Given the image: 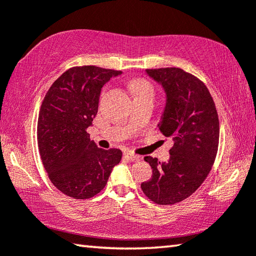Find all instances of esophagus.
I'll use <instances>...</instances> for the list:
<instances>
[{
  "mask_svg": "<svg viewBox=\"0 0 256 256\" xmlns=\"http://www.w3.org/2000/svg\"><path fill=\"white\" fill-rule=\"evenodd\" d=\"M124 157L128 160H131V162H133V160H138L140 158L138 154H134L133 152H131V151H126V152H124Z\"/></svg>",
  "mask_w": 256,
  "mask_h": 256,
  "instance_id": "obj_1",
  "label": "esophagus"
}]
</instances>
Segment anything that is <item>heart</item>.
I'll use <instances>...</instances> for the list:
<instances>
[{
	"label": "heart",
	"instance_id": "1",
	"mask_svg": "<svg viewBox=\"0 0 256 256\" xmlns=\"http://www.w3.org/2000/svg\"><path fill=\"white\" fill-rule=\"evenodd\" d=\"M131 90L134 97H152L154 96V89L149 81L144 79H138L132 81Z\"/></svg>",
	"mask_w": 256,
	"mask_h": 256
}]
</instances>
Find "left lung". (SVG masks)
I'll return each instance as SVG.
<instances>
[{
  "instance_id": "obj_1",
  "label": "left lung",
  "mask_w": 256,
  "mask_h": 256,
  "mask_svg": "<svg viewBox=\"0 0 256 256\" xmlns=\"http://www.w3.org/2000/svg\"><path fill=\"white\" fill-rule=\"evenodd\" d=\"M146 72L166 92L158 128L174 146L168 162L144 157L152 176L141 188L157 204H175L192 196L211 170L219 146L218 112L206 84L190 73L180 68H146Z\"/></svg>"
}]
</instances>
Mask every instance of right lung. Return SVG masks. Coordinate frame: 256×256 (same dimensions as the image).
<instances>
[{
	"label": "right lung",
	"mask_w": 256,
	"mask_h": 256,
	"mask_svg": "<svg viewBox=\"0 0 256 256\" xmlns=\"http://www.w3.org/2000/svg\"><path fill=\"white\" fill-rule=\"evenodd\" d=\"M120 73L94 66L71 68L54 81L42 102L38 149L50 182L68 196H94L120 162L122 151L98 148L86 132L97 115L102 86Z\"/></svg>",
	"instance_id": "right-lung-1"
}]
</instances>
